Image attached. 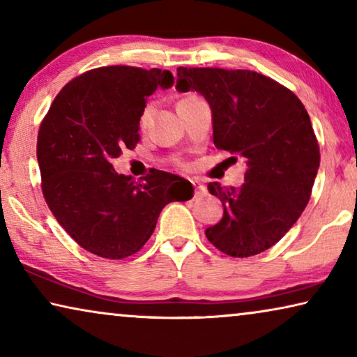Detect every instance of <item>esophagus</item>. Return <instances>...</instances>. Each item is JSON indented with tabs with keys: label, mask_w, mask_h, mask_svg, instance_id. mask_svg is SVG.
I'll return each instance as SVG.
<instances>
[{
	"label": "esophagus",
	"mask_w": 357,
	"mask_h": 357,
	"mask_svg": "<svg viewBox=\"0 0 357 357\" xmlns=\"http://www.w3.org/2000/svg\"><path fill=\"white\" fill-rule=\"evenodd\" d=\"M191 183H193V187H195V196H196V198H198V196H203L204 195L206 188H204V185H203V182H201L199 178H193V180H191Z\"/></svg>",
	"instance_id": "obj_1"
}]
</instances>
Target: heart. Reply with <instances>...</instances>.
<instances>
[{"mask_svg":"<svg viewBox=\"0 0 357 357\" xmlns=\"http://www.w3.org/2000/svg\"><path fill=\"white\" fill-rule=\"evenodd\" d=\"M187 100H195V96H188V98H185L183 101H187ZM148 116H149V106H146V107H144V109H143V112H142V117H140V122H142V123L146 122ZM175 164H178V166H182V162H180V161H177Z\"/></svg>","mask_w":357,"mask_h":357,"instance_id":"obj_1","label":"heart"}]
</instances>
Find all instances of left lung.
Returning <instances> with one entry per match:
<instances>
[{"label":"left lung","mask_w":357,"mask_h":357,"mask_svg":"<svg viewBox=\"0 0 357 357\" xmlns=\"http://www.w3.org/2000/svg\"><path fill=\"white\" fill-rule=\"evenodd\" d=\"M178 91L196 90L213 109V140L246 161L243 187L208 185L224 204L219 224L206 229L217 250L250 257L291 229L312 193L319 143L303 102L287 86L255 70L178 67Z\"/></svg>","instance_id":"left-lung-1"}]
</instances>
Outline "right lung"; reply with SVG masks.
<instances>
[{"instance_id":"right-lung-1","label":"right lung","mask_w":357,"mask_h":357,"mask_svg":"<svg viewBox=\"0 0 357 357\" xmlns=\"http://www.w3.org/2000/svg\"><path fill=\"white\" fill-rule=\"evenodd\" d=\"M172 84L174 75L156 67H98L66 84L40 123L43 198L70 238L91 255H135L153 235L164 206L193 198V185L178 175L149 169L135 182L111 164L140 142L148 96Z\"/></svg>"}]
</instances>
